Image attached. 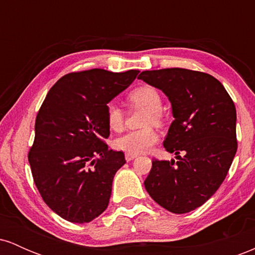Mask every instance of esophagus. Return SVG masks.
Returning <instances> with one entry per match:
<instances>
[{
	"instance_id": "esophagus-1",
	"label": "esophagus",
	"mask_w": 255,
	"mask_h": 255,
	"mask_svg": "<svg viewBox=\"0 0 255 255\" xmlns=\"http://www.w3.org/2000/svg\"><path fill=\"white\" fill-rule=\"evenodd\" d=\"M136 157H137V154H134V153H126V156H125L127 162H130V160H133L134 158H136Z\"/></svg>"
}]
</instances>
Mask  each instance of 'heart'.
I'll return each mask as SVG.
<instances>
[{
    "label": "heart",
    "instance_id": "b5f03b06",
    "mask_svg": "<svg viewBox=\"0 0 255 255\" xmlns=\"http://www.w3.org/2000/svg\"><path fill=\"white\" fill-rule=\"evenodd\" d=\"M128 101L131 104L147 109L145 124H158L160 121L162 97L157 89L150 85H144L133 90L128 95ZM105 120L110 129L121 130L124 126V113L118 104L110 102L105 108ZM158 141V134L153 128H144L139 130H130L119 136L115 140V147L127 153H144Z\"/></svg>",
    "mask_w": 255,
    "mask_h": 255
}]
</instances>
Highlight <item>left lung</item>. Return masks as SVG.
<instances>
[{"label": "left lung", "instance_id": "left-lung-1", "mask_svg": "<svg viewBox=\"0 0 255 255\" xmlns=\"http://www.w3.org/2000/svg\"><path fill=\"white\" fill-rule=\"evenodd\" d=\"M137 79L170 101L174 121L164 147L178 159L152 160L145 188L168 211L191 212L217 192L235 157V104L223 85L206 73L166 68L141 72Z\"/></svg>", "mask_w": 255, "mask_h": 255}]
</instances>
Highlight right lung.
<instances>
[{
	"instance_id": "1",
	"label": "right lung",
	"mask_w": 255,
	"mask_h": 255,
	"mask_svg": "<svg viewBox=\"0 0 255 255\" xmlns=\"http://www.w3.org/2000/svg\"><path fill=\"white\" fill-rule=\"evenodd\" d=\"M139 71L69 73L44 99L28 153L44 203L72 223H89L105 211L125 153L108 148L105 108L135 80Z\"/></svg>"
}]
</instances>
